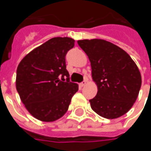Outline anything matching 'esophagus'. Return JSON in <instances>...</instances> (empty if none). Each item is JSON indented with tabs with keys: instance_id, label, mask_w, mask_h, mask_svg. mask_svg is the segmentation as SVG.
<instances>
[{
	"instance_id": "34e87169",
	"label": "esophagus",
	"mask_w": 151,
	"mask_h": 151,
	"mask_svg": "<svg viewBox=\"0 0 151 151\" xmlns=\"http://www.w3.org/2000/svg\"><path fill=\"white\" fill-rule=\"evenodd\" d=\"M86 85V81H82L81 83H80V86H81V87H83Z\"/></svg>"
}]
</instances>
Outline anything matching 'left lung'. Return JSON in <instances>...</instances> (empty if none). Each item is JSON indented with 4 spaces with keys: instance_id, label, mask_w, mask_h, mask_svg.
Returning a JSON list of instances; mask_svg holds the SVG:
<instances>
[{
    "instance_id": "1",
    "label": "left lung",
    "mask_w": 151,
    "mask_h": 151,
    "mask_svg": "<svg viewBox=\"0 0 151 151\" xmlns=\"http://www.w3.org/2000/svg\"><path fill=\"white\" fill-rule=\"evenodd\" d=\"M79 46L89 58L91 76L97 86L91 109L102 118L118 119L128 113L141 86L139 68L124 50L103 39H83Z\"/></svg>"
}]
</instances>
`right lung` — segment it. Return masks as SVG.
<instances>
[{
    "label": "right lung",
    "mask_w": 151,
    "mask_h": 151,
    "mask_svg": "<svg viewBox=\"0 0 151 151\" xmlns=\"http://www.w3.org/2000/svg\"><path fill=\"white\" fill-rule=\"evenodd\" d=\"M74 45L71 38H53L32 50L19 63L17 91L27 110L35 119L43 122L60 119L78 91V85L69 81L65 65V55Z\"/></svg>",
    "instance_id": "right-lung-1"
}]
</instances>
